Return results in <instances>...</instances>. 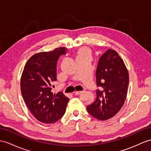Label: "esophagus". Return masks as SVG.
<instances>
[{"label":"esophagus","instance_id":"1","mask_svg":"<svg viewBox=\"0 0 151 151\" xmlns=\"http://www.w3.org/2000/svg\"><path fill=\"white\" fill-rule=\"evenodd\" d=\"M83 93V91H75L74 94L76 95H80L81 93Z\"/></svg>","mask_w":151,"mask_h":151}]
</instances>
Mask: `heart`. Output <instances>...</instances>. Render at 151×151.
Masks as SVG:
<instances>
[{
    "mask_svg": "<svg viewBox=\"0 0 151 151\" xmlns=\"http://www.w3.org/2000/svg\"><path fill=\"white\" fill-rule=\"evenodd\" d=\"M91 57V50L89 47H83L78 50L77 52V59L78 58H84Z\"/></svg>",
    "mask_w": 151,
    "mask_h": 151,
    "instance_id": "1",
    "label": "heart"
}]
</instances>
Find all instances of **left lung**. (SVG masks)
<instances>
[{"mask_svg":"<svg viewBox=\"0 0 151 151\" xmlns=\"http://www.w3.org/2000/svg\"><path fill=\"white\" fill-rule=\"evenodd\" d=\"M97 97L87 106L94 118L106 120L122 108L129 85V73L124 62L115 50L108 49L99 58L96 70Z\"/></svg>","mask_w":151,"mask_h":151,"instance_id":"left-lung-1","label":"left lung"}]
</instances>
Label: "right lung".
<instances>
[{"label": "right lung", "instance_id": "add662e5", "mask_svg": "<svg viewBox=\"0 0 151 151\" xmlns=\"http://www.w3.org/2000/svg\"><path fill=\"white\" fill-rule=\"evenodd\" d=\"M65 47L35 54L25 64L20 81L21 93L27 108L38 121L56 122L64 115L69 99L60 91L53 93L52 83L56 81V66ZM54 86V85L52 86Z\"/></svg>", "mask_w": 151, "mask_h": 151}]
</instances>
